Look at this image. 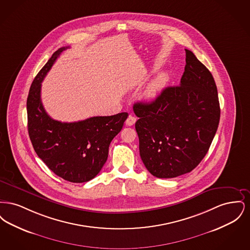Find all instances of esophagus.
Masks as SVG:
<instances>
[{
  "label": "esophagus",
  "instance_id": "obj_1",
  "mask_svg": "<svg viewBox=\"0 0 250 250\" xmlns=\"http://www.w3.org/2000/svg\"><path fill=\"white\" fill-rule=\"evenodd\" d=\"M136 121H137V119H136L134 116L129 115V116H128V118H127L126 121H125V124H126V125H129V126H131V125H133L136 123Z\"/></svg>",
  "mask_w": 250,
  "mask_h": 250
}]
</instances>
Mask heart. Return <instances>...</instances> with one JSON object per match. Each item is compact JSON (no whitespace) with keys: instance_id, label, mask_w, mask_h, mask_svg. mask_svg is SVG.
<instances>
[{"instance_id":"heart-1","label":"heart","mask_w":250,"mask_h":250,"mask_svg":"<svg viewBox=\"0 0 250 250\" xmlns=\"http://www.w3.org/2000/svg\"><path fill=\"white\" fill-rule=\"evenodd\" d=\"M167 76L165 74L158 75L155 79L148 84V86L145 89L144 96L147 99H153L155 98L158 93L162 90L164 85L166 83Z\"/></svg>"}]
</instances>
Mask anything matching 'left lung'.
<instances>
[{
  "mask_svg": "<svg viewBox=\"0 0 250 250\" xmlns=\"http://www.w3.org/2000/svg\"><path fill=\"white\" fill-rule=\"evenodd\" d=\"M178 86L167 87L151 103L134 104L140 155L157 178L190 172L207 154L217 130L220 107L214 78L186 49Z\"/></svg>",
  "mask_w": 250,
  "mask_h": 250,
  "instance_id": "obj_1",
  "label": "left lung"
}]
</instances>
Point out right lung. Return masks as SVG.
<instances>
[{"label":"right lung","mask_w":250,"mask_h":250,"mask_svg":"<svg viewBox=\"0 0 250 250\" xmlns=\"http://www.w3.org/2000/svg\"><path fill=\"white\" fill-rule=\"evenodd\" d=\"M55 51L31 85L27 98L28 132L39 158L56 175L71 183L88 182L106 163L108 147L122 130L128 113L95 116L74 123L49 117L41 101V83L60 54Z\"/></svg>","instance_id":"add662e5"}]
</instances>
